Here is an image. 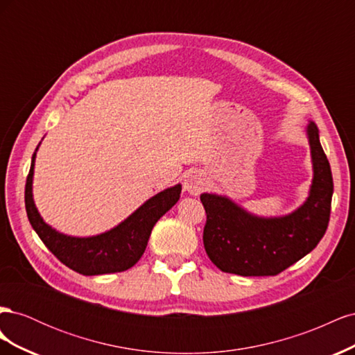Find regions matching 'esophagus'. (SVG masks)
Returning a JSON list of instances; mask_svg holds the SVG:
<instances>
[{
  "label": "esophagus",
  "mask_w": 355,
  "mask_h": 355,
  "mask_svg": "<svg viewBox=\"0 0 355 355\" xmlns=\"http://www.w3.org/2000/svg\"><path fill=\"white\" fill-rule=\"evenodd\" d=\"M184 188L187 192H189V194L198 196L200 192L206 188V178H204L200 171H191V173L187 175L185 178Z\"/></svg>",
  "instance_id": "34e87169"
}]
</instances>
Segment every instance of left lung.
I'll use <instances>...</instances> for the list:
<instances>
[{"label": "left lung", "instance_id": "1", "mask_svg": "<svg viewBox=\"0 0 355 355\" xmlns=\"http://www.w3.org/2000/svg\"><path fill=\"white\" fill-rule=\"evenodd\" d=\"M306 135L314 178L306 201L295 211L262 218L225 196H200L207 214L204 249L220 271L243 277L277 275L314 250L323 239L330 219L333 178L313 121Z\"/></svg>", "mask_w": 355, "mask_h": 355}]
</instances>
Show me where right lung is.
Instances as JSON below:
<instances>
[{"instance_id": "1", "label": "right lung", "mask_w": 355, "mask_h": 355, "mask_svg": "<svg viewBox=\"0 0 355 355\" xmlns=\"http://www.w3.org/2000/svg\"><path fill=\"white\" fill-rule=\"evenodd\" d=\"M38 146L32 155L31 170L26 178L25 207L32 228L41 241L63 265L83 275L121 272L132 268L142 257L157 220L178 202L182 185L178 184L158 192L110 231L93 237H71L47 225L35 207L32 197V179Z\"/></svg>"}]
</instances>
